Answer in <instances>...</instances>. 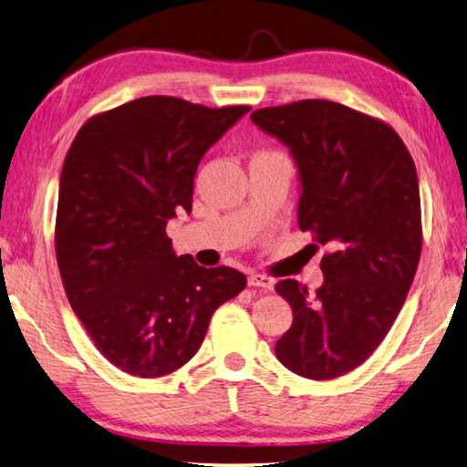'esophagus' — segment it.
<instances>
[{
	"instance_id": "esophagus-1",
	"label": "esophagus",
	"mask_w": 467,
	"mask_h": 467,
	"mask_svg": "<svg viewBox=\"0 0 467 467\" xmlns=\"http://www.w3.org/2000/svg\"><path fill=\"white\" fill-rule=\"evenodd\" d=\"M248 285L250 286H256V288H262V290H272V286H275V283H272V278L264 276V275H250L248 276Z\"/></svg>"
}]
</instances>
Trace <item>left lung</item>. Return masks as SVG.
I'll return each instance as SVG.
<instances>
[{"instance_id": "8db88e82", "label": "left lung", "mask_w": 467, "mask_h": 467, "mask_svg": "<svg viewBox=\"0 0 467 467\" xmlns=\"http://www.w3.org/2000/svg\"><path fill=\"white\" fill-rule=\"evenodd\" d=\"M250 118L293 154L298 227L331 248L315 295L293 278L276 285L293 306L276 358L298 376L331 380L374 354L415 278L423 245L415 162L389 124L336 101L303 99Z\"/></svg>"}]
</instances>
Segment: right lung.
I'll return each instance as SVG.
<instances>
[{
    "label": "right lung",
    "instance_id": "1",
    "mask_svg": "<svg viewBox=\"0 0 467 467\" xmlns=\"http://www.w3.org/2000/svg\"><path fill=\"white\" fill-rule=\"evenodd\" d=\"M248 111L140 97L87 119L68 148L55 230L60 278L95 348L119 370H179L217 306L245 288L242 272L177 256L166 223L191 213L201 158Z\"/></svg>",
    "mask_w": 467,
    "mask_h": 467
}]
</instances>
